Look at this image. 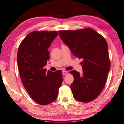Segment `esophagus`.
<instances>
[{
  "label": "esophagus",
  "instance_id": "obj_1",
  "mask_svg": "<svg viewBox=\"0 0 124 124\" xmlns=\"http://www.w3.org/2000/svg\"><path fill=\"white\" fill-rule=\"evenodd\" d=\"M67 73V71H65V70H63V71H62V74L63 75H66V74Z\"/></svg>",
  "mask_w": 124,
  "mask_h": 124
}]
</instances>
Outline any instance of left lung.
Segmentation results:
<instances>
[{
  "instance_id": "1",
  "label": "left lung",
  "mask_w": 124,
  "mask_h": 124,
  "mask_svg": "<svg viewBox=\"0 0 124 124\" xmlns=\"http://www.w3.org/2000/svg\"><path fill=\"white\" fill-rule=\"evenodd\" d=\"M59 35L76 57L82 58L83 73L73 70L74 80L70 85L75 99L88 102L102 92L110 69L106 40L92 29L60 31Z\"/></svg>"
}]
</instances>
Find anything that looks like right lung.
<instances>
[{
	"label": "right lung",
	"instance_id": "add662e5",
	"mask_svg": "<svg viewBox=\"0 0 124 124\" xmlns=\"http://www.w3.org/2000/svg\"><path fill=\"white\" fill-rule=\"evenodd\" d=\"M58 35L57 31H33L20 44L17 64L22 83L32 99L48 105L57 98L63 81L61 70L52 72L44 68L49 60L48 49Z\"/></svg>",
	"mask_w": 124,
	"mask_h": 124
}]
</instances>
